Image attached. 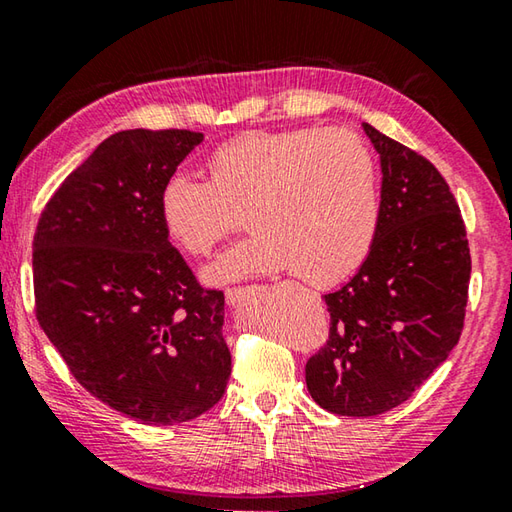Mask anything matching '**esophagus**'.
Here are the masks:
<instances>
[{
    "label": "esophagus",
    "mask_w": 512,
    "mask_h": 512,
    "mask_svg": "<svg viewBox=\"0 0 512 512\" xmlns=\"http://www.w3.org/2000/svg\"><path fill=\"white\" fill-rule=\"evenodd\" d=\"M250 293V286H235V288H226V302L230 306L239 304L244 297Z\"/></svg>",
    "instance_id": "esophagus-1"
}]
</instances>
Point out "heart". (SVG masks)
Segmentation results:
<instances>
[{
    "label": "heart",
    "instance_id": "b5f03b06",
    "mask_svg": "<svg viewBox=\"0 0 512 512\" xmlns=\"http://www.w3.org/2000/svg\"><path fill=\"white\" fill-rule=\"evenodd\" d=\"M208 181L174 174L159 197L163 228L192 257H206L246 210L250 237L206 268V280L293 268L318 286L362 266L380 226L374 156L342 129L246 132L208 156Z\"/></svg>",
    "mask_w": 512,
    "mask_h": 512
}]
</instances>
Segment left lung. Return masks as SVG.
<instances>
[{
    "label": "left lung",
    "mask_w": 512,
    "mask_h": 512,
    "mask_svg": "<svg viewBox=\"0 0 512 512\" xmlns=\"http://www.w3.org/2000/svg\"><path fill=\"white\" fill-rule=\"evenodd\" d=\"M362 129L380 154V226L351 280L324 295L329 340L306 362L315 403L376 416L405 403L457 347L466 318L470 248L441 172L410 147Z\"/></svg>",
    "instance_id": "left-lung-1"
}]
</instances>
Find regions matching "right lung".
<instances>
[{
	"label": "right lung",
	"mask_w": 512,
	"mask_h": 512,
	"mask_svg": "<svg viewBox=\"0 0 512 512\" xmlns=\"http://www.w3.org/2000/svg\"><path fill=\"white\" fill-rule=\"evenodd\" d=\"M203 141L127 129L102 141L42 210L35 313L78 383L147 425L185 423L224 396V293L203 288L159 215L165 181Z\"/></svg>",
	"instance_id": "obj_1"
}]
</instances>
